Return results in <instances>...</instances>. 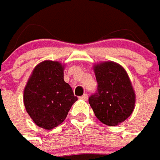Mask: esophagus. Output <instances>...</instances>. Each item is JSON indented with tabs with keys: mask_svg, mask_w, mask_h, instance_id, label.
<instances>
[{
	"mask_svg": "<svg viewBox=\"0 0 160 160\" xmlns=\"http://www.w3.org/2000/svg\"><path fill=\"white\" fill-rule=\"evenodd\" d=\"M80 98H81V99H82V100H87L88 95L86 94V93H85V94H83L82 96H81V97H80Z\"/></svg>",
	"mask_w": 160,
	"mask_h": 160,
	"instance_id": "esophagus-1",
	"label": "esophagus"
}]
</instances>
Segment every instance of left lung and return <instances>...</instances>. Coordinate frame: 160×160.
I'll return each instance as SVG.
<instances>
[{
	"label": "left lung",
	"mask_w": 160,
	"mask_h": 160,
	"mask_svg": "<svg viewBox=\"0 0 160 160\" xmlns=\"http://www.w3.org/2000/svg\"><path fill=\"white\" fill-rule=\"evenodd\" d=\"M97 92L89 98L96 117L104 124L116 126L133 112L136 94L124 68L113 62L94 65Z\"/></svg>",
	"instance_id": "obj_1"
}]
</instances>
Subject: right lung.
I'll return each instance as SVG.
<instances>
[{
    "label": "right lung",
    "mask_w": 160,
    "mask_h": 160,
    "mask_svg": "<svg viewBox=\"0 0 160 160\" xmlns=\"http://www.w3.org/2000/svg\"><path fill=\"white\" fill-rule=\"evenodd\" d=\"M64 65L44 61L34 68L23 91V104L35 124L45 129L57 127L78 100L63 79Z\"/></svg>",
    "instance_id": "1"
}]
</instances>
